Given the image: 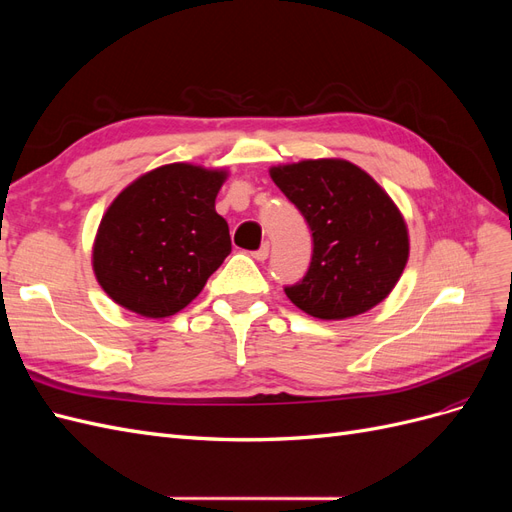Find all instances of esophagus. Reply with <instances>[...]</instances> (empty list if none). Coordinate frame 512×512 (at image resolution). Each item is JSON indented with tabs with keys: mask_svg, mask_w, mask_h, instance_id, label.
<instances>
[{
	"mask_svg": "<svg viewBox=\"0 0 512 512\" xmlns=\"http://www.w3.org/2000/svg\"><path fill=\"white\" fill-rule=\"evenodd\" d=\"M267 256H269V245L265 243L260 247V250H256V252H252V258L254 260H258V262H262V260H267Z\"/></svg>",
	"mask_w": 512,
	"mask_h": 512,
	"instance_id": "obj_1",
	"label": "esophagus"
}]
</instances>
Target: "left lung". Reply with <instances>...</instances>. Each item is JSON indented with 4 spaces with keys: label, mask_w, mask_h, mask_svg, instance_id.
Segmentation results:
<instances>
[{
    "label": "left lung",
    "mask_w": 512,
    "mask_h": 512,
    "mask_svg": "<svg viewBox=\"0 0 512 512\" xmlns=\"http://www.w3.org/2000/svg\"><path fill=\"white\" fill-rule=\"evenodd\" d=\"M314 237L303 280L284 288L305 314L346 320L389 297L410 256L404 215L376 179L348 160L320 158L269 168Z\"/></svg>",
    "instance_id": "8db88e82"
}]
</instances>
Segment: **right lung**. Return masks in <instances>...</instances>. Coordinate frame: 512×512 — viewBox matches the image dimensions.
Returning a JSON list of instances; mask_svg holds the SVG:
<instances>
[{
    "label": "right lung",
    "mask_w": 512,
    "mask_h": 512,
    "mask_svg": "<svg viewBox=\"0 0 512 512\" xmlns=\"http://www.w3.org/2000/svg\"><path fill=\"white\" fill-rule=\"evenodd\" d=\"M226 168L164 164L134 179L104 211L91 267L117 305L143 318L188 307L230 254L215 211Z\"/></svg>",
    "instance_id": "add662e5"
}]
</instances>
